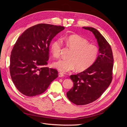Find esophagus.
Here are the masks:
<instances>
[{
	"mask_svg": "<svg viewBox=\"0 0 127 127\" xmlns=\"http://www.w3.org/2000/svg\"><path fill=\"white\" fill-rule=\"evenodd\" d=\"M58 76L59 77H63L64 76V75L63 74V73H59Z\"/></svg>",
	"mask_w": 127,
	"mask_h": 127,
	"instance_id": "1",
	"label": "esophagus"
}]
</instances>
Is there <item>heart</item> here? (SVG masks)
<instances>
[{
	"mask_svg": "<svg viewBox=\"0 0 127 127\" xmlns=\"http://www.w3.org/2000/svg\"><path fill=\"white\" fill-rule=\"evenodd\" d=\"M67 47L72 50L67 59H60L53 64V66L62 72L74 70L83 71L91 67L96 60L99 49L97 45L78 35L69 36L64 39ZM63 43L60 39L53 41L50 45V51L55 57H59Z\"/></svg>",
	"mask_w": 127,
	"mask_h": 127,
	"instance_id": "b5f03b06",
	"label": "heart"
}]
</instances>
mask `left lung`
Listing matches in <instances>:
<instances>
[{
	"label": "left lung",
	"instance_id": "8db88e82",
	"mask_svg": "<svg viewBox=\"0 0 127 127\" xmlns=\"http://www.w3.org/2000/svg\"><path fill=\"white\" fill-rule=\"evenodd\" d=\"M83 28L94 34L99 46V55L87 70L70 76L74 86L67 92V96L77 105L90 104L102 95L112 82L114 63L112 49L102 34L93 28Z\"/></svg>",
	"mask_w": 127,
	"mask_h": 127
}]
</instances>
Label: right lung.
I'll return each mask as SVG.
<instances>
[{"label": "right lung", "mask_w": 127, "mask_h": 127, "mask_svg": "<svg viewBox=\"0 0 127 127\" xmlns=\"http://www.w3.org/2000/svg\"><path fill=\"white\" fill-rule=\"evenodd\" d=\"M64 27L39 24L25 30L11 52L9 70L15 86L28 96L41 94L58 76L56 69L49 68V45Z\"/></svg>", "instance_id": "right-lung-1"}]
</instances>
